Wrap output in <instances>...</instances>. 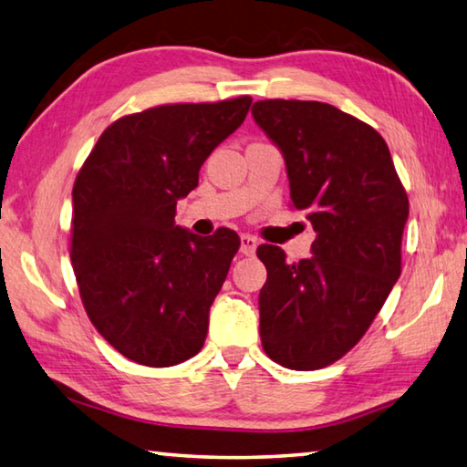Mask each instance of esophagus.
I'll return each instance as SVG.
<instances>
[{
  "mask_svg": "<svg viewBox=\"0 0 467 467\" xmlns=\"http://www.w3.org/2000/svg\"><path fill=\"white\" fill-rule=\"evenodd\" d=\"M256 246H258V240L254 238V235H240V252L244 256H252L256 252Z\"/></svg>",
  "mask_w": 467,
  "mask_h": 467,
  "instance_id": "esophagus-1",
  "label": "esophagus"
}]
</instances>
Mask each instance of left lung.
<instances>
[{
    "instance_id": "8db88e82",
    "label": "left lung",
    "mask_w": 467,
    "mask_h": 467,
    "mask_svg": "<svg viewBox=\"0 0 467 467\" xmlns=\"http://www.w3.org/2000/svg\"><path fill=\"white\" fill-rule=\"evenodd\" d=\"M252 114L285 155L291 207L316 229L314 256L299 263L271 244L256 250L263 348L287 369H322L365 337L402 273L408 194L388 143L353 114L281 98Z\"/></svg>"
}]
</instances>
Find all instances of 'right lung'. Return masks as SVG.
<instances>
[{
	"mask_svg": "<svg viewBox=\"0 0 467 467\" xmlns=\"http://www.w3.org/2000/svg\"><path fill=\"white\" fill-rule=\"evenodd\" d=\"M252 98L178 102L106 127L73 184L71 265L94 328L122 357L171 367L202 348L209 307L240 248L221 227L174 225L209 153L238 129Z\"/></svg>",
	"mask_w": 467,
	"mask_h": 467,
	"instance_id": "add662e5",
	"label": "right lung"
}]
</instances>
